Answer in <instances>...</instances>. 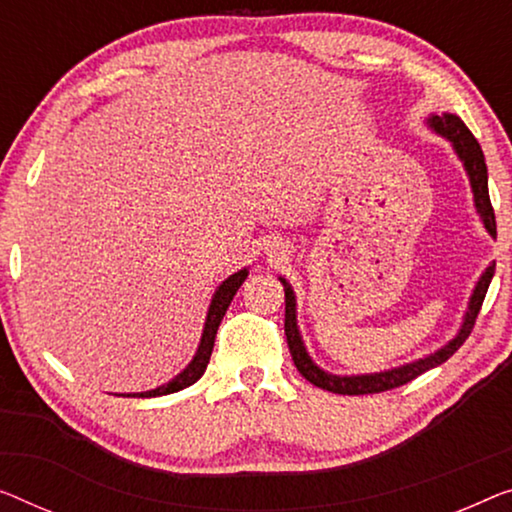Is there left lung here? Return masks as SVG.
Here are the masks:
<instances>
[{"label": "left lung", "instance_id": "8db88e82", "mask_svg": "<svg viewBox=\"0 0 512 512\" xmlns=\"http://www.w3.org/2000/svg\"><path fill=\"white\" fill-rule=\"evenodd\" d=\"M427 126L432 128L434 133L446 137L451 142V147L455 151V156L462 160L464 172H467L469 183H471V193H474V207L476 213L480 216V223L487 230V234L492 239H497V220H494V209L490 202V190H487V165H485V156L480 144L476 142V137L471 135V131L464 126V121L455 114H430L425 121ZM494 262L487 264V269L483 271V276L478 278L474 292H471V299L467 305V312H464L460 329H457L455 338L448 340L444 347L437 349L434 354H427L418 361L404 363L400 368H391V370H381V372H370V375H333V372H326L319 368V365L312 361L308 349L303 345L301 331H299V322H296V296L294 289L289 282L280 276L282 287H285V335H287V345L289 352H292L294 365L301 375L324 391L331 393H340V395H368V393H381V391H391V388H398L407 381L416 379L423 372L437 368V365L446 363L457 349L464 345V340L469 338L471 329H474L476 317L480 312V305L485 301L487 287H490L492 276H494Z\"/></svg>", "mask_w": 512, "mask_h": 512}]
</instances>
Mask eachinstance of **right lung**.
<instances>
[{
	"instance_id": "right-lung-1",
	"label": "right lung",
	"mask_w": 512,
	"mask_h": 512,
	"mask_svg": "<svg viewBox=\"0 0 512 512\" xmlns=\"http://www.w3.org/2000/svg\"><path fill=\"white\" fill-rule=\"evenodd\" d=\"M246 278H248V269L236 271V273H232L230 278H225L223 282H220L216 292H213L209 310H207V322H204V331H202V338H200V345H197V352L193 356V361H190L177 377L170 379L163 386L151 388V391L121 393V395H128V398H156V395H170V393H177V391H183V388L193 386L195 381L204 375V370H207L209 358H211V352H213V342H216L218 326H220V322H223L227 308H230L236 289L243 285V280H246Z\"/></svg>"
}]
</instances>
